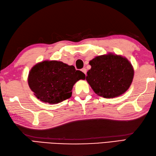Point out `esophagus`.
<instances>
[{"instance_id":"obj_1","label":"esophagus","mask_w":156,"mask_h":156,"mask_svg":"<svg viewBox=\"0 0 156 156\" xmlns=\"http://www.w3.org/2000/svg\"><path fill=\"white\" fill-rule=\"evenodd\" d=\"M82 72H83L85 75L87 74V69H86V68H82Z\"/></svg>"}]
</instances>
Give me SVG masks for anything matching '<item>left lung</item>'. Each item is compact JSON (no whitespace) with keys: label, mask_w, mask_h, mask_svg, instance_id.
Wrapping results in <instances>:
<instances>
[{"label":"left lung","mask_w":156,"mask_h":156,"mask_svg":"<svg viewBox=\"0 0 156 156\" xmlns=\"http://www.w3.org/2000/svg\"><path fill=\"white\" fill-rule=\"evenodd\" d=\"M90 69L87 80L96 94L106 98L119 97L127 91L133 81L134 69L128 59L109 53L89 62Z\"/></svg>","instance_id":"obj_1"}]
</instances>
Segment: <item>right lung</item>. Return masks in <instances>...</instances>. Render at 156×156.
<instances>
[{
  "mask_svg": "<svg viewBox=\"0 0 156 156\" xmlns=\"http://www.w3.org/2000/svg\"><path fill=\"white\" fill-rule=\"evenodd\" d=\"M85 74L74 66L62 62L45 60L35 64L28 76V84L34 95L41 101L57 104L71 97L72 90Z\"/></svg>",
  "mask_w": 156,
  "mask_h": 156,
  "instance_id": "right-lung-1",
  "label": "right lung"
}]
</instances>
